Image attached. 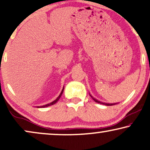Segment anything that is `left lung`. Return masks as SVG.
Listing matches in <instances>:
<instances>
[{"label":"left lung","mask_w":150,"mask_h":150,"mask_svg":"<svg viewBox=\"0 0 150 150\" xmlns=\"http://www.w3.org/2000/svg\"><path fill=\"white\" fill-rule=\"evenodd\" d=\"M91 96V95H90ZM91 97L92 98H93V100L95 101L96 103H100V104H103V105H107V106H111V105H116L117 103H102V102H100V101H98V100H96V99H95V98H94L93 97H92V96H91Z\"/></svg>","instance_id":"1"}]
</instances>
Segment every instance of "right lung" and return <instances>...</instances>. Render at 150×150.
Instances as JSON below:
<instances>
[{
	"mask_svg": "<svg viewBox=\"0 0 150 150\" xmlns=\"http://www.w3.org/2000/svg\"><path fill=\"white\" fill-rule=\"evenodd\" d=\"M63 91H64V88H63V89H62V92H61V93L60 94V95L58 96V98H57L56 100H54L53 102H52V103H49V104H47V105H43V106H41V107H41V108H43V107H48V106H50V105H54V104H55V103H56L57 101H58L59 99H60V96H62V93H63Z\"/></svg>",
	"mask_w": 150,
	"mask_h": 150,
	"instance_id": "1",
	"label": "right lung"
}]
</instances>
